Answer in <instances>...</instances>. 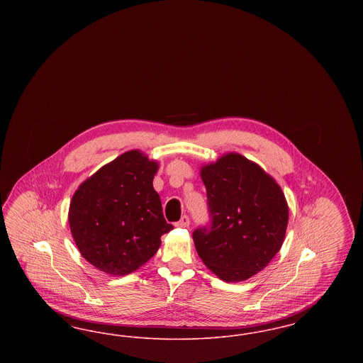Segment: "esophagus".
Masks as SVG:
<instances>
[{"label":"esophagus","mask_w":363,"mask_h":363,"mask_svg":"<svg viewBox=\"0 0 363 363\" xmlns=\"http://www.w3.org/2000/svg\"><path fill=\"white\" fill-rule=\"evenodd\" d=\"M189 223V216H188V215H184V216H182V218H181V219H179L177 223H175V225H177V227H188Z\"/></svg>","instance_id":"esophagus-1"}]
</instances>
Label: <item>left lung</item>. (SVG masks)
Listing matches in <instances>:
<instances>
[{"mask_svg": "<svg viewBox=\"0 0 363 363\" xmlns=\"http://www.w3.org/2000/svg\"><path fill=\"white\" fill-rule=\"evenodd\" d=\"M209 223L191 234L208 268L234 283L264 269L281 247L289 207L280 186L259 164L227 154L201 169Z\"/></svg>", "mask_w": 363, "mask_h": 363, "instance_id": "8db88e82", "label": "left lung"}]
</instances>
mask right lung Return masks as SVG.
Returning a JSON list of instances; mask_svg holds the SVG:
<instances>
[{"label":"right lung","instance_id":"add662e5","mask_svg":"<svg viewBox=\"0 0 363 363\" xmlns=\"http://www.w3.org/2000/svg\"><path fill=\"white\" fill-rule=\"evenodd\" d=\"M157 163L125 152L84 181L72 197L69 225L82 256L102 272L123 277L151 259L166 222L152 181Z\"/></svg>","mask_w":363,"mask_h":363}]
</instances>
